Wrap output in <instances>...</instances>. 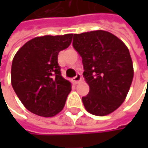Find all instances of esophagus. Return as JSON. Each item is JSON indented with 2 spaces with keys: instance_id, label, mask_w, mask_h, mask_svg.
<instances>
[{
  "instance_id": "obj_1",
  "label": "esophagus",
  "mask_w": 148,
  "mask_h": 148,
  "mask_svg": "<svg viewBox=\"0 0 148 148\" xmlns=\"http://www.w3.org/2000/svg\"><path fill=\"white\" fill-rule=\"evenodd\" d=\"M81 80H82V76H81L80 73H77V76L75 77H73V82L75 83V84H77Z\"/></svg>"
}]
</instances>
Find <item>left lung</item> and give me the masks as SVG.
<instances>
[{
  "mask_svg": "<svg viewBox=\"0 0 148 148\" xmlns=\"http://www.w3.org/2000/svg\"><path fill=\"white\" fill-rule=\"evenodd\" d=\"M72 46L82 58L83 76L90 86L82 97L86 110L98 116L114 112L124 101L134 78L128 48L104 30L74 34Z\"/></svg>",
  "mask_w": 148,
  "mask_h": 148,
  "instance_id": "obj_1",
  "label": "left lung"
}]
</instances>
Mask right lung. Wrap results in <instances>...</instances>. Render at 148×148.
Segmentation results:
<instances>
[{"label": "right lung", "instance_id": "right-lung-1", "mask_svg": "<svg viewBox=\"0 0 148 148\" xmlns=\"http://www.w3.org/2000/svg\"><path fill=\"white\" fill-rule=\"evenodd\" d=\"M72 35L34 38L14 55L12 87L26 109L37 115L53 117L65 105L71 86L62 77L58 56L71 44Z\"/></svg>", "mask_w": 148, "mask_h": 148}]
</instances>
